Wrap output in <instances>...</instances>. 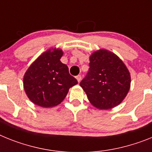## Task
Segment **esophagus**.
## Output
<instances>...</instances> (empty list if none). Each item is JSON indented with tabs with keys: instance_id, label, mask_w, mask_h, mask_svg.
Returning a JSON list of instances; mask_svg holds the SVG:
<instances>
[{
	"instance_id": "34e87169",
	"label": "esophagus",
	"mask_w": 152,
	"mask_h": 152,
	"mask_svg": "<svg viewBox=\"0 0 152 152\" xmlns=\"http://www.w3.org/2000/svg\"><path fill=\"white\" fill-rule=\"evenodd\" d=\"M76 80H77V81L80 83V80H81V75H78V76H76Z\"/></svg>"
}]
</instances>
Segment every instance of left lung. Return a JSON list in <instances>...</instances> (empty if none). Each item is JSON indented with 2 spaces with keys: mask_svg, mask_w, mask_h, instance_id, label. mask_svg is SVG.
I'll return each mask as SVG.
<instances>
[{
  "mask_svg": "<svg viewBox=\"0 0 152 152\" xmlns=\"http://www.w3.org/2000/svg\"><path fill=\"white\" fill-rule=\"evenodd\" d=\"M89 72L80 82L88 99L99 109L119 105L130 89V72L115 53L101 49L89 56Z\"/></svg>",
  "mask_w": 152,
  "mask_h": 152,
  "instance_id": "8db88e82",
  "label": "left lung"
}]
</instances>
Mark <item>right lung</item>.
I'll return each instance as SVG.
<instances>
[{
	"mask_svg": "<svg viewBox=\"0 0 152 152\" xmlns=\"http://www.w3.org/2000/svg\"><path fill=\"white\" fill-rule=\"evenodd\" d=\"M63 52L52 48L45 51L30 66L23 76V88L35 105L53 107L66 98L69 88L78 83L60 61Z\"/></svg>",
	"mask_w": 152,
	"mask_h": 152,
	"instance_id": "add662e5",
	"label": "right lung"
}]
</instances>
